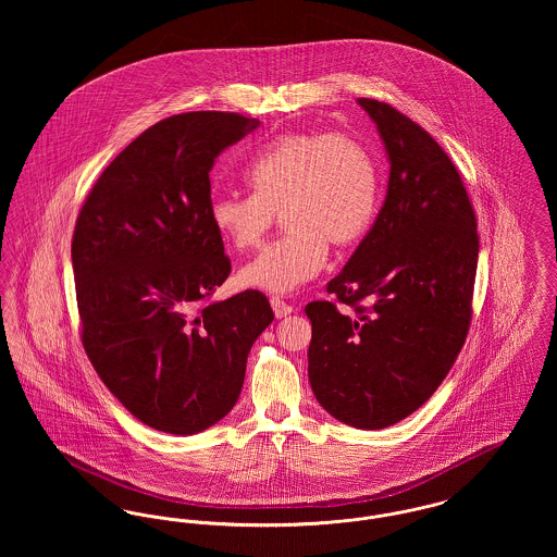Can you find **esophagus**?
<instances>
[{
	"mask_svg": "<svg viewBox=\"0 0 557 557\" xmlns=\"http://www.w3.org/2000/svg\"><path fill=\"white\" fill-rule=\"evenodd\" d=\"M271 307H273L275 318H286V315H290L292 311H294L290 302L282 300L280 296H271Z\"/></svg>",
	"mask_w": 557,
	"mask_h": 557,
	"instance_id": "34e87169",
	"label": "esophagus"
}]
</instances>
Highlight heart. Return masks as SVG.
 Listing matches in <instances>:
<instances>
[{
  "instance_id": "obj_1",
  "label": "heart",
  "mask_w": 557,
  "mask_h": 557,
  "mask_svg": "<svg viewBox=\"0 0 557 557\" xmlns=\"http://www.w3.org/2000/svg\"><path fill=\"white\" fill-rule=\"evenodd\" d=\"M252 194L225 191L211 200L212 227L236 250L257 248L284 212L290 230L239 271L259 290H296L327 259V244L346 248L366 236L377 211L380 177L370 148L355 135H277L246 166Z\"/></svg>"
}]
</instances>
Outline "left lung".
Wrapping results in <instances>:
<instances>
[{
	"mask_svg": "<svg viewBox=\"0 0 557 557\" xmlns=\"http://www.w3.org/2000/svg\"><path fill=\"white\" fill-rule=\"evenodd\" d=\"M391 177L384 205L311 319L309 380L336 420L380 430L420 409L466 343L476 282V212L438 141L397 108L370 98Z\"/></svg>",
	"mask_w": 557,
	"mask_h": 557,
	"instance_id": "8db88e82",
	"label": "left lung"
}]
</instances>
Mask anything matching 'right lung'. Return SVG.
Wrapping results in <instances>:
<instances>
[{"label":"right lung","mask_w":557,"mask_h":557,"mask_svg":"<svg viewBox=\"0 0 557 557\" xmlns=\"http://www.w3.org/2000/svg\"><path fill=\"white\" fill-rule=\"evenodd\" d=\"M257 125L216 110L159 121L108 164L75 223L83 348L108 391L160 432L225 418L273 321L263 292L211 300L232 261L212 227L209 173Z\"/></svg>","instance_id":"obj_1"}]
</instances>
